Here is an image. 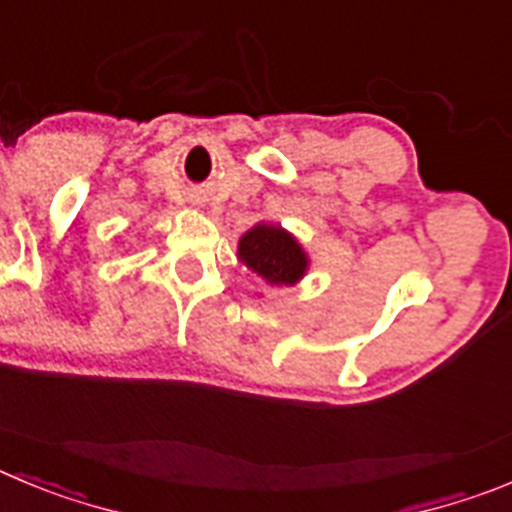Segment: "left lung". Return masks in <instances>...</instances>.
<instances>
[{
  "instance_id": "obj_1",
  "label": "left lung",
  "mask_w": 512,
  "mask_h": 512,
  "mask_svg": "<svg viewBox=\"0 0 512 512\" xmlns=\"http://www.w3.org/2000/svg\"><path fill=\"white\" fill-rule=\"evenodd\" d=\"M238 259L271 287H292L307 274L309 259L297 238L281 225L259 223L238 241Z\"/></svg>"
}]
</instances>
